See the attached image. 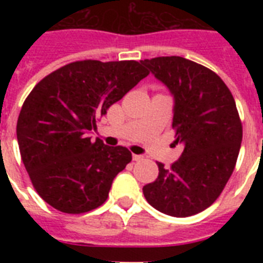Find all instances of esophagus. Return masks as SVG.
<instances>
[{
  "label": "esophagus",
  "mask_w": 263,
  "mask_h": 263,
  "mask_svg": "<svg viewBox=\"0 0 263 263\" xmlns=\"http://www.w3.org/2000/svg\"><path fill=\"white\" fill-rule=\"evenodd\" d=\"M143 157L142 155H137V154H133V160H136V162H138V160H142Z\"/></svg>",
  "instance_id": "obj_1"
}]
</instances>
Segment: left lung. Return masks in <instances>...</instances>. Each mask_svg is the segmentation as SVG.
<instances>
[{
  "label": "left lung",
  "mask_w": 263,
  "mask_h": 263,
  "mask_svg": "<svg viewBox=\"0 0 263 263\" xmlns=\"http://www.w3.org/2000/svg\"><path fill=\"white\" fill-rule=\"evenodd\" d=\"M143 64L174 96L173 129L183 153L143 187L146 200L174 217L196 215L212 205L236 166L242 141L236 103L221 78L182 57L145 59Z\"/></svg>",
  "instance_id": "obj_1"
}]
</instances>
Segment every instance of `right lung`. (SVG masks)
I'll return each mask as SVG.
<instances>
[{
  "label": "right lung",
  "mask_w": 263,
  "mask_h": 263,
  "mask_svg": "<svg viewBox=\"0 0 263 263\" xmlns=\"http://www.w3.org/2000/svg\"><path fill=\"white\" fill-rule=\"evenodd\" d=\"M147 75L136 60H79L32 88L18 117L17 139L30 180L46 203L71 215L105 203L132 153L99 138L93 142L88 133Z\"/></svg>",
  "instance_id": "add662e5"
}]
</instances>
